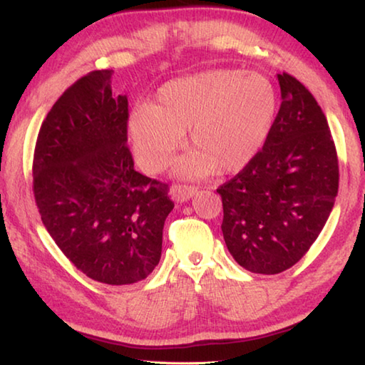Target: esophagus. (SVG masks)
<instances>
[{
	"label": "esophagus",
	"instance_id": "obj_1",
	"mask_svg": "<svg viewBox=\"0 0 365 365\" xmlns=\"http://www.w3.org/2000/svg\"><path fill=\"white\" fill-rule=\"evenodd\" d=\"M170 194L173 199L176 202H187L190 197H194L197 194V187L194 186H181V184H175V186H171L170 189Z\"/></svg>",
	"mask_w": 365,
	"mask_h": 365
}]
</instances>
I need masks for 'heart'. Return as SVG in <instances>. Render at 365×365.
Here are the masks:
<instances>
[{
  "label": "heart",
  "instance_id": "heart-1",
  "mask_svg": "<svg viewBox=\"0 0 365 365\" xmlns=\"http://www.w3.org/2000/svg\"><path fill=\"white\" fill-rule=\"evenodd\" d=\"M277 91L267 76L240 70H207L166 81L150 106L128 120V139L147 173L162 171L182 143L192 147L179 160L182 178H203L218 168L235 173L252 162L269 138Z\"/></svg>",
  "mask_w": 365,
  "mask_h": 365
}]
</instances>
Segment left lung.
<instances>
[{
	"instance_id": "left-lung-1",
	"label": "left lung",
	"mask_w": 365,
	"mask_h": 365,
	"mask_svg": "<svg viewBox=\"0 0 365 365\" xmlns=\"http://www.w3.org/2000/svg\"><path fill=\"white\" fill-rule=\"evenodd\" d=\"M279 113L263 149L216 190L221 231L244 269L279 274L309 250L338 194V158L327 118L308 89L277 75Z\"/></svg>"
}]
</instances>
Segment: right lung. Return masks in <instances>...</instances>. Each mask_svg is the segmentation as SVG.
I'll list each match as a JSON object with an SVG mask.
<instances>
[{
    "label": "right lung",
    "mask_w": 365,
    "mask_h": 365,
    "mask_svg": "<svg viewBox=\"0 0 365 365\" xmlns=\"http://www.w3.org/2000/svg\"><path fill=\"white\" fill-rule=\"evenodd\" d=\"M112 73L85 75L49 110L36 139L34 194L44 227L76 269L128 285L155 269L175 203L168 184L134 170L128 98L112 94Z\"/></svg>",
    "instance_id": "add662e5"
}]
</instances>
